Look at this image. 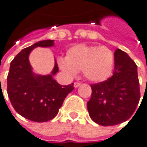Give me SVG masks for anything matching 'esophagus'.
Returning <instances> with one entry per match:
<instances>
[{"mask_svg": "<svg viewBox=\"0 0 147 147\" xmlns=\"http://www.w3.org/2000/svg\"><path fill=\"white\" fill-rule=\"evenodd\" d=\"M80 86V83H79V82H75V83H74V87H75V88H77V87H79Z\"/></svg>", "mask_w": 147, "mask_h": 147, "instance_id": "obj_1", "label": "esophagus"}]
</instances>
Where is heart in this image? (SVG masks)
Masks as SVG:
<instances>
[{"label":"heart","mask_w":147,"mask_h":147,"mask_svg":"<svg viewBox=\"0 0 147 147\" xmlns=\"http://www.w3.org/2000/svg\"><path fill=\"white\" fill-rule=\"evenodd\" d=\"M58 66L62 71L75 76L83 71L86 79L91 82H102L111 76L114 67V55L105 46L75 45L67 51V57H59Z\"/></svg>","instance_id":"b5f03b06"}]
</instances>
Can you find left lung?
<instances>
[{
  "mask_svg": "<svg viewBox=\"0 0 147 147\" xmlns=\"http://www.w3.org/2000/svg\"><path fill=\"white\" fill-rule=\"evenodd\" d=\"M91 98L87 109L94 123L113 126L127 121L140 100L137 67L125 52L114 53V71L110 78L91 85Z\"/></svg>",
  "mask_w": 147,
  "mask_h": 147,
  "instance_id": "1",
  "label": "left lung"
}]
</instances>
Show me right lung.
<instances>
[{
  "label": "right lung",
  "mask_w": 147,
  "mask_h": 147,
  "mask_svg": "<svg viewBox=\"0 0 147 147\" xmlns=\"http://www.w3.org/2000/svg\"><path fill=\"white\" fill-rule=\"evenodd\" d=\"M54 40H42L24 48L10 62L7 76V93L16 111L29 120L43 123L56 117L67 94L74 90L73 83L61 86L53 79L58 72L57 63L48 75L33 71L29 57L38 47L50 48Z\"/></svg>",
  "instance_id": "obj_1"
}]
</instances>
